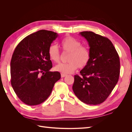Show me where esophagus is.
I'll use <instances>...</instances> for the list:
<instances>
[{"label":"esophagus","instance_id":"34e87169","mask_svg":"<svg viewBox=\"0 0 132 132\" xmlns=\"http://www.w3.org/2000/svg\"><path fill=\"white\" fill-rule=\"evenodd\" d=\"M66 76H67V75H66V74H61V77H62V78L65 77H66Z\"/></svg>","mask_w":132,"mask_h":132}]
</instances>
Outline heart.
Masks as SVG:
<instances>
[{
  "instance_id": "b5f03b06",
  "label": "heart",
  "mask_w": 132,
  "mask_h": 132,
  "mask_svg": "<svg viewBox=\"0 0 132 132\" xmlns=\"http://www.w3.org/2000/svg\"><path fill=\"white\" fill-rule=\"evenodd\" d=\"M61 46L65 53H69L67 63H59L54 67L56 70L62 74H70L79 67H85L90 60L91 52L87 46L81 45L78 39L71 36L63 38ZM48 55L51 60L54 62H59L61 58L59 51L57 45H51L48 49Z\"/></svg>"
}]
</instances>
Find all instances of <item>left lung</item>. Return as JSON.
<instances>
[{
	"label": "left lung",
	"mask_w": 132,
	"mask_h": 132,
	"mask_svg": "<svg viewBox=\"0 0 132 132\" xmlns=\"http://www.w3.org/2000/svg\"><path fill=\"white\" fill-rule=\"evenodd\" d=\"M89 43L90 60L74 76L73 90L77 97L87 105H96L104 102L118 81L120 61L112 42L91 31L80 33Z\"/></svg>",
	"instance_id": "left-lung-1"
}]
</instances>
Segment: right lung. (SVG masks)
Wrapping results in <instances>:
<instances>
[{"label":"right lung","mask_w":132,"mask_h":132,"mask_svg":"<svg viewBox=\"0 0 132 132\" xmlns=\"http://www.w3.org/2000/svg\"><path fill=\"white\" fill-rule=\"evenodd\" d=\"M57 37L53 31L41 30L27 36L15 48L10 62L11 84L26 105L43 102L61 79L58 71H50L52 63L48 49Z\"/></svg>","instance_id":"1"}]
</instances>
